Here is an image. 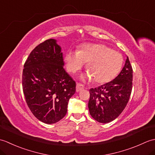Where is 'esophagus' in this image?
<instances>
[{
	"label": "esophagus",
	"mask_w": 155,
	"mask_h": 155,
	"mask_svg": "<svg viewBox=\"0 0 155 155\" xmlns=\"http://www.w3.org/2000/svg\"><path fill=\"white\" fill-rule=\"evenodd\" d=\"M83 89H84L83 84H82L81 83H77V87H76V91H77V92H80L81 91H82Z\"/></svg>",
	"instance_id": "obj_1"
}]
</instances>
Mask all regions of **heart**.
<instances>
[{
    "instance_id": "heart-1",
    "label": "heart",
    "mask_w": 155,
    "mask_h": 155,
    "mask_svg": "<svg viewBox=\"0 0 155 155\" xmlns=\"http://www.w3.org/2000/svg\"><path fill=\"white\" fill-rule=\"evenodd\" d=\"M68 70L75 73L87 63L86 77L97 83L111 81L120 72L123 63L122 55L104 45H86L79 51H69L65 57Z\"/></svg>"
}]
</instances>
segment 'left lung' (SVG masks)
I'll use <instances>...</instances> for the list:
<instances>
[{"mask_svg": "<svg viewBox=\"0 0 155 155\" xmlns=\"http://www.w3.org/2000/svg\"><path fill=\"white\" fill-rule=\"evenodd\" d=\"M133 88V68L128 57L114 80L89 90L88 109L94 120L107 123L117 118L129 100Z\"/></svg>", "mask_w": 155, "mask_h": 155, "instance_id": "obj_1", "label": "left lung"}]
</instances>
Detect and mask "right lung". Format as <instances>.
Here are the masks:
<instances>
[{
  "label": "right lung",
  "mask_w": 155,
  "mask_h": 155,
  "mask_svg": "<svg viewBox=\"0 0 155 155\" xmlns=\"http://www.w3.org/2000/svg\"><path fill=\"white\" fill-rule=\"evenodd\" d=\"M61 48L54 39L41 42L29 54L22 72V90L34 116L46 124L61 120L76 83L63 67Z\"/></svg>",
  "instance_id": "add662e5"
}]
</instances>
